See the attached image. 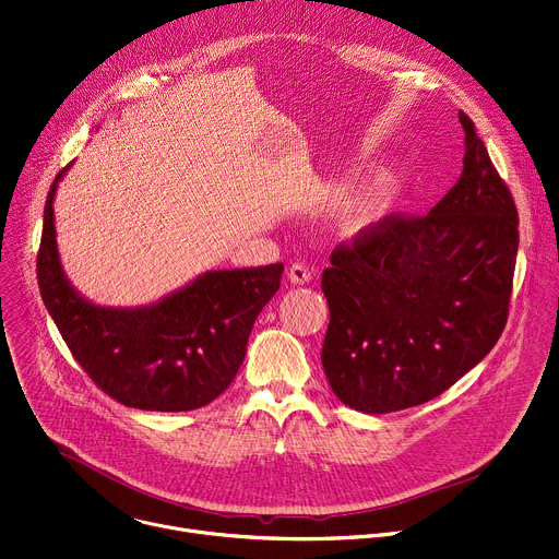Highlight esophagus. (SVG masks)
Instances as JSON below:
<instances>
[{"mask_svg": "<svg viewBox=\"0 0 559 559\" xmlns=\"http://www.w3.org/2000/svg\"><path fill=\"white\" fill-rule=\"evenodd\" d=\"M287 278H289V283H294V285H306V283L312 281V272H310L308 265L294 263V265L289 267V272H287Z\"/></svg>", "mask_w": 559, "mask_h": 559, "instance_id": "esophagus-1", "label": "esophagus"}]
</instances>
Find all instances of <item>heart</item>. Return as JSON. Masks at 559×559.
Segmentation results:
<instances>
[{
  "instance_id": "obj_1",
  "label": "heart",
  "mask_w": 559,
  "mask_h": 559,
  "mask_svg": "<svg viewBox=\"0 0 559 559\" xmlns=\"http://www.w3.org/2000/svg\"><path fill=\"white\" fill-rule=\"evenodd\" d=\"M392 202V180L374 176L364 180L357 189L345 195L334 212V225L343 238H364L379 227L388 216Z\"/></svg>"
}]
</instances>
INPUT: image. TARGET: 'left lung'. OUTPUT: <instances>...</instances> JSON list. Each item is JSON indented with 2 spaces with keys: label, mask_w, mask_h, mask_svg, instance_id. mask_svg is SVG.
Wrapping results in <instances>:
<instances>
[{
  "label": "left lung",
  "mask_w": 559,
  "mask_h": 559,
  "mask_svg": "<svg viewBox=\"0 0 559 559\" xmlns=\"http://www.w3.org/2000/svg\"><path fill=\"white\" fill-rule=\"evenodd\" d=\"M460 122L466 154L456 185L426 216H388L336 247L323 272V370L359 413L439 396L486 357L509 319L518 210L473 120L460 114Z\"/></svg>",
  "instance_id": "8db88e82"
}]
</instances>
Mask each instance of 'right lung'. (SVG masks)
Listing matches in <instances>:
<instances>
[{"instance_id":"1","label":"right lung","mask_w":559,"mask_h":559,"mask_svg":"<svg viewBox=\"0 0 559 559\" xmlns=\"http://www.w3.org/2000/svg\"><path fill=\"white\" fill-rule=\"evenodd\" d=\"M50 185L37 253L41 300L75 361L127 408L187 413L221 396L242 366L253 321L281 287L283 263L214 270L140 308H105L67 278Z\"/></svg>"}]
</instances>
